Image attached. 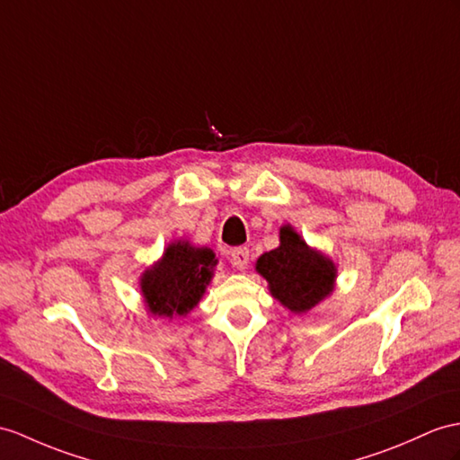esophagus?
Wrapping results in <instances>:
<instances>
[{
	"instance_id": "1",
	"label": "esophagus",
	"mask_w": 460,
	"mask_h": 460,
	"mask_svg": "<svg viewBox=\"0 0 460 460\" xmlns=\"http://www.w3.org/2000/svg\"><path fill=\"white\" fill-rule=\"evenodd\" d=\"M230 263L236 269H245L250 263V250L248 248H234L230 252Z\"/></svg>"
}]
</instances>
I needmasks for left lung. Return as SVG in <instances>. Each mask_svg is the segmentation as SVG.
<instances>
[{
    "mask_svg": "<svg viewBox=\"0 0 460 460\" xmlns=\"http://www.w3.org/2000/svg\"><path fill=\"white\" fill-rule=\"evenodd\" d=\"M255 269L267 279L271 295L295 314L314 308L335 281L333 263L312 252L290 226L281 228V245L263 253Z\"/></svg>",
    "mask_w": 460,
    "mask_h": 460,
    "instance_id": "left-lung-1",
    "label": "left lung"
}]
</instances>
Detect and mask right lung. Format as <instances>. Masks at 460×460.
Listing matches in <instances>:
<instances>
[{
  "instance_id": "right-lung-1",
  "label": "right lung",
  "mask_w": 460,
  "mask_h": 460,
  "mask_svg": "<svg viewBox=\"0 0 460 460\" xmlns=\"http://www.w3.org/2000/svg\"><path fill=\"white\" fill-rule=\"evenodd\" d=\"M217 265L215 253L187 242L172 243L142 277V295L154 316H185L197 306Z\"/></svg>"
}]
</instances>
